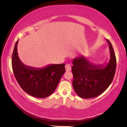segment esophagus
Instances as JSON below:
<instances>
[{
  "instance_id": "obj_1",
  "label": "esophagus",
  "mask_w": 127,
  "mask_h": 127,
  "mask_svg": "<svg viewBox=\"0 0 127 127\" xmlns=\"http://www.w3.org/2000/svg\"><path fill=\"white\" fill-rule=\"evenodd\" d=\"M65 70L66 71H70L71 70V66L70 64H66L65 65Z\"/></svg>"
}]
</instances>
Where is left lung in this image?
<instances>
[{
	"instance_id": "obj_1",
	"label": "left lung",
	"mask_w": 127,
	"mask_h": 127,
	"mask_svg": "<svg viewBox=\"0 0 127 127\" xmlns=\"http://www.w3.org/2000/svg\"><path fill=\"white\" fill-rule=\"evenodd\" d=\"M106 41L110 53V59L106 65H94L83 56L72 61V86L81 98L88 99L99 95L109 87L114 79L116 58L111 42L108 39Z\"/></svg>"
}]
</instances>
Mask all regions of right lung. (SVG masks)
Masks as SVG:
<instances>
[{
  "label": "right lung",
  "mask_w": 127,
  "mask_h": 127,
  "mask_svg": "<svg viewBox=\"0 0 127 127\" xmlns=\"http://www.w3.org/2000/svg\"><path fill=\"white\" fill-rule=\"evenodd\" d=\"M18 40L13 51L12 67L19 85L33 96L44 98L50 96L56 89L65 71V64H51L41 68L26 66L18 56Z\"/></svg>",
  "instance_id": "1"
}]
</instances>
